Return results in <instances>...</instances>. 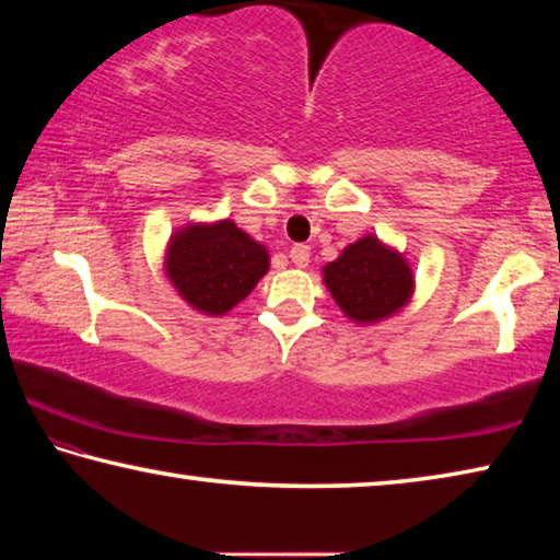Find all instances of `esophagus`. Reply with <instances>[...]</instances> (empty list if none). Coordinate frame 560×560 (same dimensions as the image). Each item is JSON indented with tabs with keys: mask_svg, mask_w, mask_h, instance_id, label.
Returning a JSON list of instances; mask_svg holds the SVG:
<instances>
[{
	"mask_svg": "<svg viewBox=\"0 0 560 560\" xmlns=\"http://www.w3.org/2000/svg\"><path fill=\"white\" fill-rule=\"evenodd\" d=\"M289 259L296 264V267H306L311 259V246L308 244H293L289 252Z\"/></svg>",
	"mask_w": 560,
	"mask_h": 560,
	"instance_id": "1",
	"label": "esophagus"
}]
</instances>
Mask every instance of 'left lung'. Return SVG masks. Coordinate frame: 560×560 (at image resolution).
I'll return each mask as SVG.
<instances>
[{
	"label": "left lung",
	"mask_w": 560,
	"mask_h": 560,
	"mask_svg": "<svg viewBox=\"0 0 560 560\" xmlns=\"http://www.w3.org/2000/svg\"><path fill=\"white\" fill-rule=\"evenodd\" d=\"M324 283L338 308L358 326L390 318L410 303L415 277L405 254L365 234L324 267Z\"/></svg>",
	"instance_id": "8db88e82"
}]
</instances>
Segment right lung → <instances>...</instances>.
<instances>
[{"label":"right lung","instance_id":"add662e5","mask_svg":"<svg viewBox=\"0 0 560 560\" xmlns=\"http://www.w3.org/2000/svg\"><path fill=\"white\" fill-rule=\"evenodd\" d=\"M163 267L179 299L205 316H224L269 271V252L232 220L189 222L170 234Z\"/></svg>","mask_w":560,"mask_h":560}]
</instances>
